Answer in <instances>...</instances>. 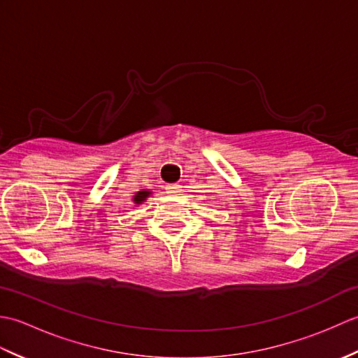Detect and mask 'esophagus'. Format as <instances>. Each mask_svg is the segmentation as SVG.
I'll list each match as a JSON object with an SVG mask.
<instances>
[{"mask_svg":"<svg viewBox=\"0 0 358 358\" xmlns=\"http://www.w3.org/2000/svg\"><path fill=\"white\" fill-rule=\"evenodd\" d=\"M180 185H169L166 187V191H167V194H172V195H175V194H178L180 192Z\"/></svg>","mask_w":358,"mask_h":358,"instance_id":"obj_1","label":"esophagus"}]
</instances>
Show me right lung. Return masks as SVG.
Instances as JSON below:
<instances>
[{
	"mask_svg": "<svg viewBox=\"0 0 358 358\" xmlns=\"http://www.w3.org/2000/svg\"><path fill=\"white\" fill-rule=\"evenodd\" d=\"M150 194L152 192L149 191V189H141V191H138V192L134 195V203L135 204H141L143 201H146V199H148Z\"/></svg>",
	"mask_w": 358,
	"mask_h": 358,
	"instance_id": "1",
	"label": "right lung"
}]
</instances>
